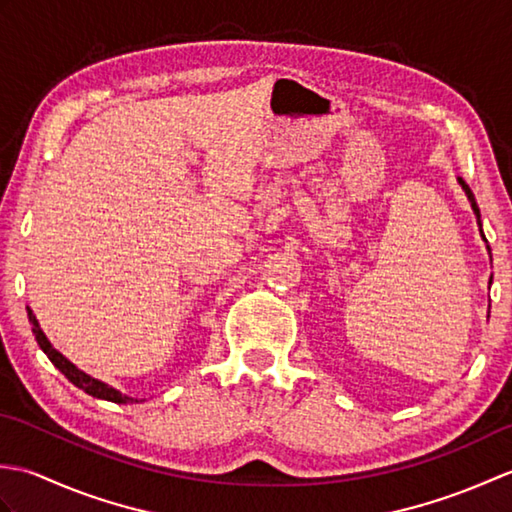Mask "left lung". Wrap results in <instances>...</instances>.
I'll return each instance as SVG.
<instances>
[{"mask_svg": "<svg viewBox=\"0 0 512 512\" xmlns=\"http://www.w3.org/2000/svg\"><path fill=\"white\" fill-rule=\"evenodd\" d=\"M458 182L462 184V189H464V193H466V198H469V202H471V206H473V213H475V217H477V226H480V235H482V239L486 242L484 231H482V220H480V206H477V202H475V195H473V191H471L469 184H466L462 178H458ZM486 248H488V246H486ZM488 250H491V248H488ZM491 281H493V277H491Z\"/></svg>", "mask_w": 512, "mask_h": 512, "instance_id": "left-lung-1", "label": "left lung"}]
</instances>
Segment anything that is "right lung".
<instances>
[{"label": "right lung", "mask_w": 512, "mask_h": 512, "mask_svg": "<svg viewBox=\"0 0 512 512\" xmlns=\"http://www.w3.org/2000/svg\"><path fill=\"white\" fill-rule=\"evenodd\" d=\"M28 319H30V323H32V334H35V339H37L39 347L43 350V354H46V356L50 358L52 365L57 367L59 372H61L65 378H68L72 385L83 389L85 394H90V396H94V398L118 402V405H121V402H138V400H134V398H129V396L121 394V391H118V389H114V387H110V385H105L103 380H96V378H92L90 374L81 372V369L76 367V365H72V363L68 361V358H65L61 352L54 350L52 343L48 341V336L43 334V330L39 328V321H37L35 314H32L30 308H28Z\"/></svg>", "instance_id": "obj_1"}]
</instances>
